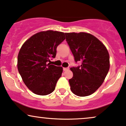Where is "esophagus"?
<instances>
[{
  "label": "esophagus",
  "mask_w": 126,
  "mask_h": 126,
  "mask_svg": "<svg viewBox=\"0 0 126 126\" xmlns=\"http://www.w3.org/2000/svg\"><path fill=\"white\" fill-rule=\"evenodd\" d=\"M68 69H69V68H63V70L64 71L68 70Z\"/></svg>",
  "instance_id": "obj_1"
}]
</instances>
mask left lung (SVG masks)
Returning a JSON list of instances; mask_svg holds the SVG:
<instances>
[{
    "mask_svg": "<svg viewBox=\"0 0 126 126\" xmlns=\"http://www.w3.org/2000/svg\"><path fill=\"white\" fill-rule=\"evenodd\" d=\"M66 41L75 63L73 77L69 79L71 91L76 95L87 96L95 92L102 84L110 68L109 54L106 47L96 37L86 32L65 33Z\"/></svg>",
    "mask_w": 126,
    "mask_h": 126,
    "instance_id": "8db88e82",
    "label": "left lung"
}]
</instances>
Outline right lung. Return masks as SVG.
I'll list each match as a JSON object with an SVG mask.
<instances>
[{"label":"right lung","instance_id":"right-lung-1","mask_svg":"<svg viewBox=\"0 0 126 126\" xmlns=\"http://www.w3.org/2000/svg\"><path fill=\"white\" fill-rule=\"evenodd\" d=\"M65 39L64 33L48 30L35 34L23 44L17 58V68L25 85L34 94L47 95L54 91L63 68L50 63L57 48Z\"/></svg>","mask_w":126,"mask_h":126}]
</instances>
